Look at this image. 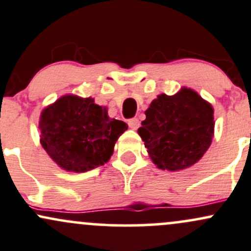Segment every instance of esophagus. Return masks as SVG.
Instances as JSON below:
<instances>
[{
  "label": "esophagus",
  "mask_w": 251,
  "mask_h": 251,
  "mask_svg": "<svg viewBox=\"0 0 251 251\" xmlns=\"http://www.w3.org/2000/svg\"><path fill=\"white\" fill-rule=\"evenodd\" d=\"M128 126H130V128L132 130H137V128L139 127V120L137 119V118H132V119L128 120Z\"/></svg>",
  "instance_id": "1"
}]
</instances>
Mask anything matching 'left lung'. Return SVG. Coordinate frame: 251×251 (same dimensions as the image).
I'll use <instances>...</instances> for the list:
<instances>
[{
    "instance_id": "left-lung-1",
    "label": "left lung",
    "mask_w": 251,
    "mask_h": 251,
    "mask_svg": "<svg viewBox=\"0 0 251 251\" xmlns=\"http://www.w3.org/2000/svg\"><path fill=\"white\" fill-rule=\"evenodd\" d=\"M145 115L138 134L159 169H186L210 148L214 133L213 108L194 90L181 88L173 96L158 95Z\"/></svg>"
}]
</instances>
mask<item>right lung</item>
Wrapping results in <instances>:
<instances>
[{
	"label": "right lung",
	"mask_w": 251,
	"mask_h": 251,
	"mask_svg": "<svg viewBox=\"0 0 251 251\" xmlns=\"http://www.w3.org/2000/svg\"><path fill=\"white\" fill-rule=\"evenodd\" d=\"M40 143L62 169L84 173L111 158L127 124L111 119L92 98L64 95L40 115Z\"/></svg>",
	"instance_id": "right-lung-1"
}]
</instances>
